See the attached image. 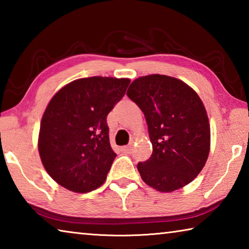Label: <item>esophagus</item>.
I'll return each instance as SVG.
<instances>
[{"label": "esophagus", "mask_w": 249, "mask_h": 249, "mask_svg": "<svg viewBox=\"0 0 249 249\" xmlns=\"http://www.w3.org/2000/svg\"><path fill=\"white\" fill-rule=\"evenodd\" d=\"M122 150H123L124 153H130V150H132V145H127V146L122 147Z\"/></svg>", "instance_id": "34e87169"}]
</instances>
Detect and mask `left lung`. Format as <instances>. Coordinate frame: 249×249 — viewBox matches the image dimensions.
<instances>
[{"label":"left lung","instance_id":"obj_1","mask_svg":"<svg viewBox=\"0 0 249 249\" xmlns=\"http://www.w3.org/2000/svg\"><path fill=\"white\" fill-rule=\"evenodd\" d=\"M128 98L144 112L153 154L137 169L159 192H172L195 180L211 146L206 109L196 92L181 80L149 74L134 80Z\"/></svg>","mask_w":249,"mask_h":249}]
</instances>
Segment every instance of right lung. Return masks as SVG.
<instances>
[{
  "mask_svg": "<svg viewBox=\"0 0 249 249\" xmlns=\"http://www.w3.org/2000/svg\"><path fill=\"white\" fill-rule=\"evenodd\" d=\"M129 82L112 77L77 79L49 101L40 122L38 151L46 171L61 187L87 193L104 183L116 157L107 116Z\"/></svg>",
  "mask_w": 249,
  "mask_h": 249,
  "instance_id": "add662e5",
  "label": "right lung"
}]
</instances>
